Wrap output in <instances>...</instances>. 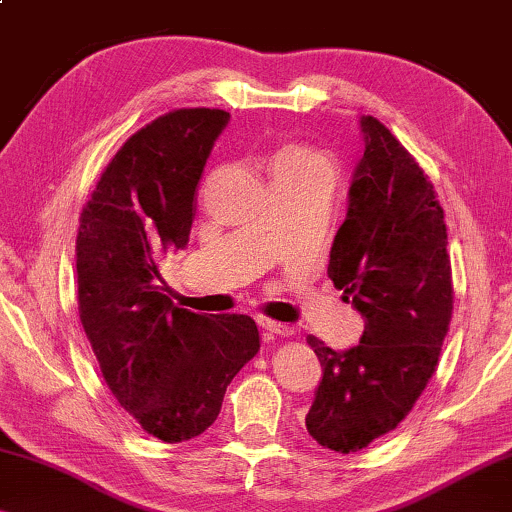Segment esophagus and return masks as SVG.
<instances>
[{
  "label": "esophagus",
  "instance_id": "esophagus-1",
  "mask_svg": "<svg viewBox=\"0 0 512 512\" xmlns=\"http://www.w3.org/2000/svg\"><path fill=\"white\" fill-rule=\"evenodd\" d=\"M258 325H261L263 334H267V336H290L293 334V327L283 325V322H277V320H270V318H258Z\"/></svg>",
  "mask_w": 512,
  "mask_h": 512
}]
</instances>
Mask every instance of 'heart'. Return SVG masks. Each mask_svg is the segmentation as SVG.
<instances>
[{
    "mask_svg": "<svg viewBox=\"0 0 512 512\" xmlns=\"http://www.w3.org/2000/svg\"><path fill=\"white\" fill-rule=\"evenodd\" d=\"M316 162H322V157L313 153L311 148L290 144V146H283L281 151H277V155H274L272 174H277V171L309 167V164H316Z\"/></svg>",
    "mask_w": 512,
    "mask_h": 512,
    "instance_id": "b5f03b06",
    "label": "heart"
}]
</instances>
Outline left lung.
Listing matches in <instances>:
<instances>
[{
    "label": "left lung",
    "instance_id": "left-lung-1",
    "mask_svg": "<svg viewBox=\"0 0 512 512\" xmlns=\"http://www.w3.org/2000/svg\"><path fill=\"white\" fill-rule=\"evenodd\" d=\"M364 155L327 274L364 318L359 345L336 352L306 343L322 366L306 430L320 446L355 453L387 435L435 373L453 311L444 210L403 144L361 116Z\"/></svg>",
    "mask_w": 512,
    "mask_h": 512
}]
</instances>
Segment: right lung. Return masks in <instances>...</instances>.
I'll use <instances>...</instances> for the list:
<instances>
[{"label": "right lung", "instance_id": "obj_1", "mask_svg": "<svg viewBox=\"0 0 512 512\" xmlns=\"http://www.w3.org/2000/svg\"><path fill=\"white\" fill-rule=\"evenodd\" d=\"M229 119L224 109H176L135 132L102 171L77 231L80 320L102 377L167 444L208 430L261 350L249 316L178 309L157 270L190 240L196 185Z\"/></svg>", "mask_w": 512, "mask_h": 512}]
</instances>
